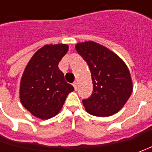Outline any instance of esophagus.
<instances>
[{
  "label": "esophagus",
  "instance_id": "obj_1",
  "mask_svg": "<svg viewBox=\"0 0 152 152\" xmlns=\"http://www.w3.org/2000/svg\"><path fill=\"white\" fill-rule=\"evenodd\" d=\"M73 87H74V90H75V91H77V88H78V83H77V82H74V83L73 84Z\"/></svg>",
  "mask_w": 152,
  "mask_h": 152
}]
</instances>
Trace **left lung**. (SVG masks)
I'll return each instance as SVG.
<instances>
[{
    "label": "left lung",
    "instance_id": "8db88e82",
    "mask_svg": "<svg viewBox=\"0 0 152 152\" xmlns=\"http://www.w3.org/2000/svg\"><path fill=\"white\" fill-rule=\"evenodd\" d=\"M76 50L90 67L93 92L83 100L87 113L109 117L125 105L133 91L131 75L125 62L113 50L94 41L78 43Z\"/></svg>",
    "mask_w": 152,
    "mask_h": 152
}]
</instances>
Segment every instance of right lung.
Instances as JSON below:
<instances>
[{"instance_id": "add662e5", "label": "right lung", "mask_w": 152, "mask_h": 152, "mask_svg": "<svg viewBox=\"0 0 152 152\" xmlns=\"http://www.w3.org/2000/svg\"><path fill=\"white\" fill-rule=\"evenodd\" d=\"M67 50L66 44L45 45L33 55L25 67L21 78L19 98L22 105L38 118L55 117L67 95L74 91L58 67Z\"/></svg>"}]
</instances>
